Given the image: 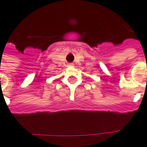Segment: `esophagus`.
Instances as JSON below:
<instances>
[{
  "label": "esophagus",
  "mask_w": 147,
  "mask_h": 147,
  "mask_svg": "<svg viewBox=\"0 0 147 147\" xmlns=\"http://www.w3.org/2000/svg\"><path fill=\"white\" fill-rule=\"evenodd\" d=\"M69 66H73V64H71V63H69V65H68Z\"/></svg>",
  "instance_id": "obj_1"
}]
</instances>
